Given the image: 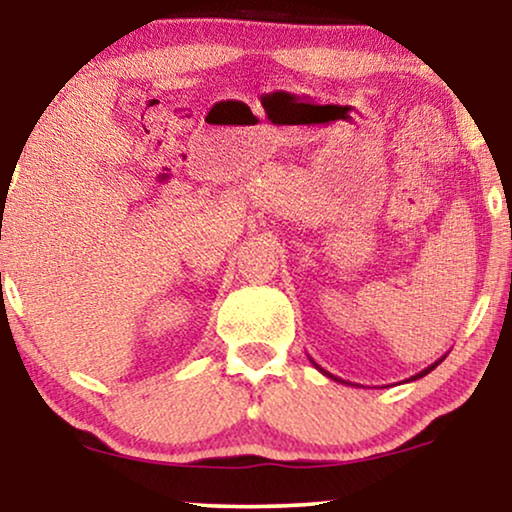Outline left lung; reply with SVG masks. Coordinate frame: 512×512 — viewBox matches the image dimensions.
Instances as JSON below:
<instances>
[{
  "label": "left lung",
  "instance_id": "left-lung-1",
  "mask_svg": "<svg viewBox=\"0 0 512 512\" xmlns=\"http://www.w3.org/2000/svg\"><path fill=\"white\" fill-rule=\"evenodd\" d=\"M443 359H445V356H443ZM443 359H438V361H436V363H431V366H429V368H424V370H419V373H417V375H412V377H410V380H405V382H412V380H419V377H424V375H429V373H431V370H433V368H436V366H438V363H440V361H443ZM310 361H312V359H310ZM312 363H314V361H312ZM314 368H317V370H321V373H324V375H326V377H331V380H335V382H342V384H347V382H345V380H340V377H335V375H331V373H326V370H324V368H319V366H317V363H314Z\"/></svg>",
  "mask_w": 512,
  "mask_h": 512
}]
</instances>
